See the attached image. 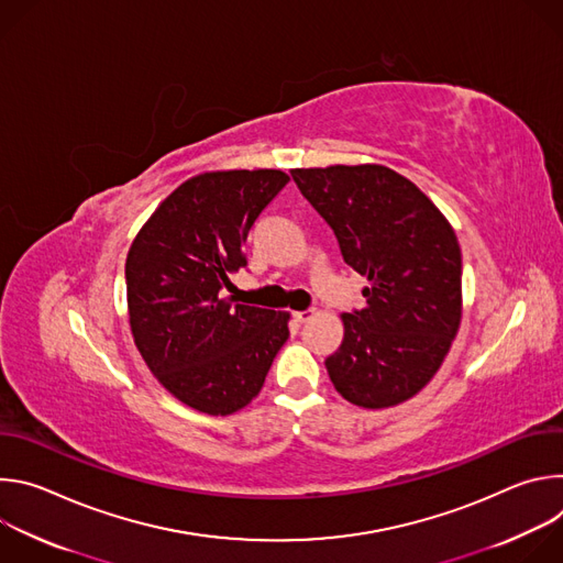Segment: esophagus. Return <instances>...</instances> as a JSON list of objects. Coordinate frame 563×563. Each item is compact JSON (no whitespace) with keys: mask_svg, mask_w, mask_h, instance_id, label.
Wrapping results in <instances>:
<instances>
[{"mask_svg":"<svg viewBox=\"0 0 563 563\" xmlns=\"http://www.w3.org/2000/svg\"><path fill=\"white\" fill-rule=\"evenodd\" d=\"M316 316V309H305V311H294V320L296 323H309V320Z\"/></svg>","mask_w":563,"mask_h":563,"instance_id":"obj_1","label":"esophagus"}]
</instances>
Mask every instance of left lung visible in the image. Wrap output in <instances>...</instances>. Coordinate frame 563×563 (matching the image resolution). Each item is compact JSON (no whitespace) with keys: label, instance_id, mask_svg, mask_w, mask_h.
Returning <instances> with one entry per match:
<instances>
[{"label":"left lung","instance_id":"1","mask_svg":"<svg viewBox=\"0 0 563 563\" xmlns=\"http://www.w3.org/2000/svg\"><path fill=\"white\" fill-rule=\"evenodd\" d=\"M343 261L367 276L365 307L343 313L345 336L325 358L336 391L361 408H389L421 391L459 332V240L408 178L378 165L294 169Z\"/></svg>","mask_w":563,"mask_h":563}]
</instances>
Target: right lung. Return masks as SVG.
Wrapping results in <instances>:
<instances>
[{"mask_svg":"<svg viewBox=\"0 0 563 563\" xmlns=\"http://www.w3.org/2000/svg\"><path fill=\"white\" fill-rule=\"evenodd\" d=\"M287 183L276 169L200 174L155 209L129 250L135 345L153 376L198 412L245 408L289 339V313L227 296L231 274L247 267L250 229Z\"/></svg>","mask_w":563,"mask_h":563,"instance_id":"1","label":"right lung"}]
</instances>
